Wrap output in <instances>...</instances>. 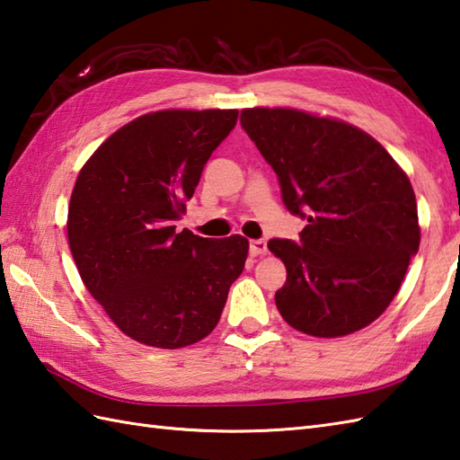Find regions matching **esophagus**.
<instances>
[{
    "label": "esophagus",
    "mask_w": 460,
    "mask_h": 460,
    "mask_svg": "<svg viewBox=\"0 0 460 460\" xmlns=\"http://www.w3.org/2000/svg\"><path fill=\"white\" fill-rule=\"evenodd\" d=\"M249 252L252 257H261V255H265L267 252V241H262V239H259V241H251L249 243Z\"/></svg>",
    "instance_id": "obj_1"
}]
</instances>
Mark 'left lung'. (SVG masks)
<instances>
[{
    "label": "left lung",
    "instance_id": "obj_1",
    "mask_svg": "<svg viewBox=\"0 0 460 460\" xmlns=\"http://www.w3.org/2000/svg\"><path fill=\"white\" fill-rule=\"evenodd\" d=\"M241 126L275 170L300 241L270 239L287 267L275 302L292 328L338 338L371 324L417 255V201L405 172L356 126L292 109H245Z\"/></svg>",
    "mask_w": 460,
    "mask_h": 460
}]
</instances>
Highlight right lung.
Returning <instances> with one entry per match:
<instances>
[{"label":"right lung","mask_w":460,"mask_h":460,"mask_svg":"<svg viewBox=\"0 0 460 460\" xmlns=\"http://www.w3.org/2000/svg\"><path fill=\"white\" fill-rule=\"evenodd\" d=\"M239 111H160L116 130L76 178L66 235L79 275L126 336L175 349L217 326L249 241L175 223Z\"/></svg>","instance_id":"obj_1"}]
</instances>
